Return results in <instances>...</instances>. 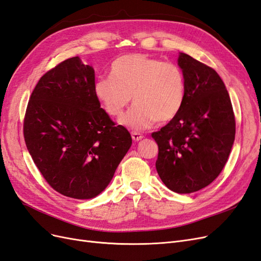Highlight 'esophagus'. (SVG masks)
<instances>
[{"label": "esophagus", "mask_w": 261, "mask_h": 261, "mask_svg": "<svg viewBox=\"0 0 261 261\" xmlns=\"http://www.w3.org/2000/svg\"><path fill=\"white\" fill-rule=\"evenodd\" d=\"M132 138H133V140H134V141H139V140H141V139L144 138V136L141 135L140 133L133 132V133H132Z\"/></svg>", "instance_id": "esophagus-1"}]
</instances>
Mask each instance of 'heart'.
I'll use <instances>...</instances> for the list:
<instances>
[{"label":"heart","instance_id":"obj_1","mask_svg":"<svg viewBox=\"0 0 261 261\" xmlns=\"http://www.w3.org/2000/svg\"><path fill=\"white\" fill-rule=\"evenodd\" d=\"M110 76L94 84L93 92L105 112L118 117L132 100L135 102L120 124L141 130L155 121L168 123L183 108L186 81L181 68L172 62H161L143 53H130L117 58Z\"/></svg>","mask_w":261,"mask_h":261}]
</instances>
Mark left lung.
Wrapping results in <instances>:
<instances>
[{
	"label": "left lung",
	"mask_w": 261,
	"mask_h": 261,
	"mask_svg": "<svg viewBox=\"0 0 261 261\" xmlns=\"http://www.w3.org/2000/svg\"><path fill=\"white\" fill-rule=\"evenodd\" d=\"M186 81L179 113L152 133L159 147L156 172L171 191L191 194L215 180L230 155L235 118L225 85L215 69L179 53Z\"/></svg>",
	"instance_id": "left-lung-1"
}]
</instances>
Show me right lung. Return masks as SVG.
I'll use <instances>...</instances> for the list:
<instances>
[{
	"label": "right lung",
	"instance_id": "right-lung-1",
	"mask_svg": "<svg viewBox=\"0 0 261 261\" xmlns=\"http://www.w3.org/2000/svg\"><path fill=\"white\" fill-rule=\"evenodd\" d=\"M94 69L75 57L45 73L28 102L23 137L50 186L90 199L112 180L132 146L124 126L110 120L93 92Z\"/></svg>",
	"mask_w": 261,
	"mask_h": 261
}]
</instances>
